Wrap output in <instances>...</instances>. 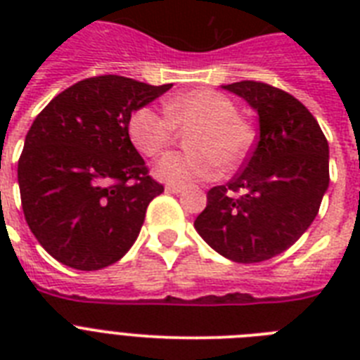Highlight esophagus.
I'll use <instances>...</instances> for the list:
<instances>
[{
  "label": "esophagus",
  "mask_w": 360,
  "mask_h": 360,
  "mask_svg": "<svg viewBox=\"0 0 360 360\" xmlns=\"http://www.w3.org/2000/svg\"><path fill=\"white\" fill-rule=\"evenodd\" d=\"M185 191L183 186H177V185H168L166 186V192H169V194H181V192Z\"/></svg>",
  "instance_id": "34e87169"
}]
</instances>
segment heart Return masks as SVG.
Returning <instances> with one entry per match:
<instances>
[{"label": "heart", "mask_w": 360, "mask_h": 360, "mask_svg": "<svg viewBox=\"0 0 360 360\" xmlns=\"http://www.w3.org/2000/svg\"><path fill=\"white\" fill-rule=\"evenodd\" d=\"M237 104L213 89H198L164 101V115L149 106L134 110L127 123L132 146L158 157L174 141L175 130H188L186 153H168L153 168L168 185L188 186L214 179L220 168H236L254 141L250 123L237 115Z\"/></svg>", "instance_id": "b5f03b06"}]
</instances>
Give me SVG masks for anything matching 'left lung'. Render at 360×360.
I'll use <instances>...</instances> for the list:
<instances>
[{"label": "left lung", "mask_w": 360, "mask_h": 360, "mask_svg": "<svg viewBox=\"0 0 360 360\" xmlns=\"http://www.w3.org/2000/svg\"><path fill=\"white\" fill-rule=\"evenodd\" d=\"M222 87L256 110L259 138L239 174L207 192L194 228L231 262H265L288 250L316 219L329 186V143L290 93L252 80Z\"/></svg>", "instance_id": "left-lung-1"}]
</instances>
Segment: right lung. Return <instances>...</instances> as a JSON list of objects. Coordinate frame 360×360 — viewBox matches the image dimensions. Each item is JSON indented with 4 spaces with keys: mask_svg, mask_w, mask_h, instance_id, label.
Here are the masks:
<instances>
[{
    "mask_svg": "<svg viewBox=\"0 0 360 360\" xmlns=\"http://www.w3.org/2000/svg\"><path fill=\"white\" fill-rule=\"evenodd\" d=\"M172 84L104 75L78 82L37 115L18 160L25 222L63 265L98 271L129 252L164 186L127 132L132 112Z\"/></svg>",
    "mask_w": 360,
    "mask_h": 360,
    "instance_id": "1",
    "label": "right lung"
}]
</instances>
